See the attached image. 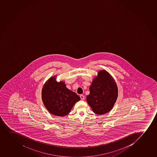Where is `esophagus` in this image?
<instances>
[{"instance_id":"34e87169","label":"esophagus","mask_w":157,"mask_h":157,"mask_svg":"<svg viewBox=\"0 0 157 157\" xmlns=\"http://www.w3.org/2000/svg\"><path fill=\"white\" fill-rule=\"evenodd\" d=\"M80 98H81V99L82 100H84V96L83 95H80Z\"/></svg>"}]
</instances>
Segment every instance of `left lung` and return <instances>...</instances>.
Listing matches in <instances>:
<instances>
[{
	"instance_id": "left-lung-1",
	"label": "left lung",
	"mask_w": 157,
	"mask_h": 157,
	"mask_svg": "<svg viewBox=\"0 0 157 157\" xmlns=\"http://www.w3.org/2000/svg\"><path fill=\"white\" fill-rule=\"evenodd\" d=\"M118 97V89L115 80L106 71L98 72L90 87L86 101L94 113L103 115L113 107Z\"/></svg>"
}]
</instances>
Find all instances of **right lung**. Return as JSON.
<instances>
[{
    "label": "right lung",
    "instance_id": "obj_1",
    "mask_svg": "<svg viewBox=\"0 0 157 157\" xmlns=\"http://www.w3.org/2000/svg\"><path fill=\"white\" fill-rule=\"evenodd\" d=\"M42 100L51 113L63 117L69 113L80 98L76 93L68 89L65 83L62 81L57 82L55 77H53L43 86Z\"/></svg>",
    "mask_w": 157,
    "mask_h": 157
}]
</instances>
